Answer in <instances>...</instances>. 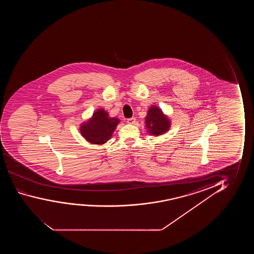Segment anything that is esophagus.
<instances>
[{
    "instance_id": "obj_1",
    "label": "esophagus",
    "mask_w": 254,
    "mask_h": 254,
    "mask_svg": "<svg viewBox=\"0 0 254 254\" xmlns=\"http://www.w3.org/2000/svg\"><path fill=\"white\" fill-rule=\"evenodd\" d=\"M127 122L128 123V124H131V125H134L136 122V119L134 117H132V118H129L127 120Z\"/></svg>"
}]
</instances>
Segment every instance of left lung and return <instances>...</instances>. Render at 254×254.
<instances>
[{
	"instance_id": "8db88e82",
	"label": "left lung",
	"mask_w": 254,
	"mask_h": 254,
	"mask_svg": "<svg viewBox=\"0 0 254 254\" xmlns=\"http://www.w3.org/2000/svg\"><path fill=\"white\" fill-rule=\"evenodd\" d=\"M147 131L151 135L159 136L168 131L170 121L164 115L161 109L156 106H152L145 118Z\"/></svg>"
}]
</instances>
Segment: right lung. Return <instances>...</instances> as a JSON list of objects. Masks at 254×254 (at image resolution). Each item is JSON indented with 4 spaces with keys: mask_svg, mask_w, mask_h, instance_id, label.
<instances>
[{
    "mask_svg": "<svg viewBox=\"0 0 254 254\" xmlns=\"http://www.w3.org/2000/svg\"><path fill=\"white\" fill-rule=\"evenodd\" d=\"M119 122L118 119L110 118L108 112L101 108L88 122L80 126V133L88 142L101 145L110 139Z\"/></svg>",
    "mask_w": 254,
    "mask_h": 254,
    "instance_id": "right-lung-1",
    "label": "right lung"
}]
</instances>
